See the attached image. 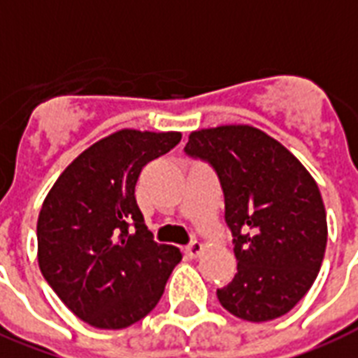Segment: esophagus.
Listing matches in <instances>:
<instances>
[{"label":"esophagus","mask_w":358,"mask_h":358,"mask_svg":"<svg viewBox=\"0 0 358 358\" xmlns=\"http://www.w3.org/2000/svg\"><path fill=\"white\" fill-rule=\"evenodd\" d=\"M201 252H203V246H201V243H199V241L192 239L187 245V254L190 257H198L199 254H201Z\"/></svg>","instance_id":"1"}]
</instances>
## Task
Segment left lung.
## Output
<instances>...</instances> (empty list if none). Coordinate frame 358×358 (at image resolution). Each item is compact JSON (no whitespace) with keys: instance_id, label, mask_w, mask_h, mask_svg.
<instances>
[{"instance_id":"8db88e82","label":"left lung","mask_w":358,"mask_h":358,"mask_svg":"<svg viewBox=\"0 0 358 358\" xmlns=\"http://www.w3.org/2000/svg\"><path fill=\"white\" fill-rule=\"evenodd\" d=\"M185 155L209 164L224 192L237 274L217 289L220 304L254 323L287 314L325 256V205L312 176L282 143L248 124L196 130Z\"/></svg>"}]
</instances>
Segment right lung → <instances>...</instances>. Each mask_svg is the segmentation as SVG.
Here are the masks:
<instances>
[{
    "label": "right lung",
    "mask_w": 358,
    "mask_h": 358,
    "mask_svg": "<svg viewBox=\"0 0 358 358\" xmlns=\"http://www.w3.org/2000/svg\"><path fill=\"white\" fill-rule=\"evenodd\" d=\"M179 141V132L119 130L85 149L44 199L41 273L69 310L96 329L143 320L181 262L179 248L155 243L134 196L141 168Z\"/></svg>",
    "instance_id": "obj_1"
}]
</instances>
